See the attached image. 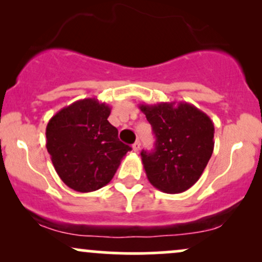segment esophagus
<instances>
[{"instance_id": "34e87169", "label": "esophagus", "mask_w": 262, "mask_h": 262, "mask_svg": "<svg viewBox=\"0 0 262 262\" xmlns=\"http://www.w3.org/2000/svg\"><path fill=\"white\" fill-rule=\"evenodd\" d=\"M132 148H133V151H134V152L139 151V150H140V141H139V140L135 141V143L133 144V146H132Z\"/></svg>"}]
</instances>
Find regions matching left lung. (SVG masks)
Here are the masks:
<instances>
[{"label": "left lung", "instance_id": "8db88e82", "mask_svg": "<svg viewBox=\"0 0 262 262\" xmlns=\"http://www.w3.org/2000/svg\"><path fill=\"white\" fill-rule=\"evenodd\" d=\"M156 141L152 151H141L149 182L166 193H181L200 180L214 149V124L187 102L140 104Z\"/></svg>", "mask_w": 262, "mask_h": 262}]
</instances>
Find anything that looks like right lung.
Segmentation results:
<instances>
[{"instance_id":"1","label":"right lung","mask_w":262,"mask_h":262,"mask_svg":"<svg viewBox=\"0 0 262 262\" xmlns=\"http://www.w3.org/2000/svg\"><path fill=\"white\" fill-rule=\"evenodd\" d=\"M111 107L83 98L60 110L47 125V149L56 173L77 192H92L113 179L130 146L108 122Z\"/></svg>"}]
</instances>
